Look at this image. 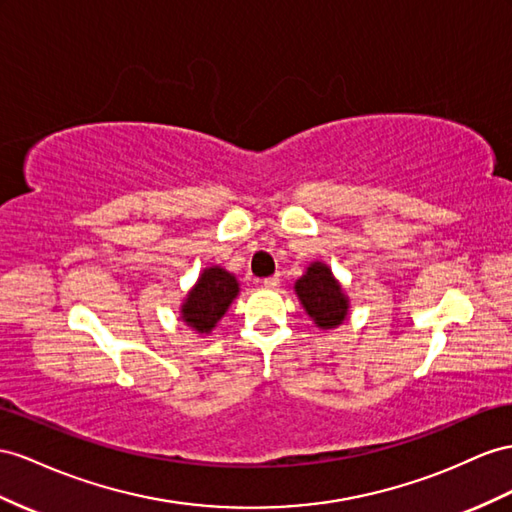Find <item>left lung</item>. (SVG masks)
Wrapping results in <instances>:
<instances>
[{
    "label": "left lung",
    "mask_w": 512,
    "mask_h": 512,
    "mask_svg": "<svg viewBox=\"0 0 512 512\" xmlns=\"http://www.w3.org/2000/svg\"><path fill=\"white\" fill-rule=\"evenodd\" d=\"M238 294L240 283L231 272L220 266H209L183 300L181 320L196 333H212Z\"/></svg>",
    "instance_id": "8db88e82"
}]
</instances>
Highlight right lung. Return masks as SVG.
Listing matches in <instances>:
<instances>
[{
  "label": "right lung",
  "instance_id": "obj_1",
  "mask_svg": "<svg viewBox=\"0 0 512 512\" xmlns=\"http://www.w3.org/2000/svg\"><path fill=\"white\" fill-rule=\"evenodd\" d=\"M294 292L320 329H337L348 318V296L324 261H313L296 281Z\"/></svg>",
  "mask_w": 512,
  "mask_h": 512
}]
</instances>
